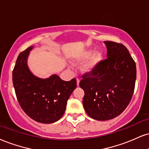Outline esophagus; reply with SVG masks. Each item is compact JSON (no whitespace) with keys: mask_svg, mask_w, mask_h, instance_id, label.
Segmentation results:
<instances>
[{"mask_svg":"<svg viewBox=\"0 0 149 149\" xmlns=\"http://www.w3.org/2000/svg\"><path fill=\"white\" fill-rule=\"evenodd\" d=\"M76 82H77V85L79 86V84H80V79L78 78H76Z\"/></svg>","mask_w":149,"mask_h":149,"instance_id":"1","label":"esophagus"}]
</instances>
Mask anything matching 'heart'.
I'll return each instance as SVG.
<instances>
[{"label":"heart","mask_w":149,"mask_h":149,"mask_svg":"<svg viewBox=\"0 0 149 149\" xmlns=\"http://www.w3.org/2000/svg\"><path fill=\"white\" fill-rule=\"evenodd\" d=\"M92 50H85L80 53H78L76 56L73 57V61L75 63H80L87 60L89 56L91 57L88 59L84 63L82 67V70L85 73H90L96 69L98 64L102 60V55L100 52H95L92 55Z\"/></svg>","instance_id":"b5f03b06"}]
</instances>
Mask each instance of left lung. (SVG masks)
<instances>
[{
	"label": "left lung",
	"mask_w": 149,
	"mask_h": 149,
	"mask_svg": "<svg viewBox=\"0 0 149 149\" xmlns=\"http://www.w3.org/2000/svg\"><path fill=\"white\" fill-rule=\"evenodd\" d=\"M107 59L94 71L82 75L80 87L85 92L84 108L92 119L106 121L124 111L133 94L136 64L123 44L104 42Z\"/></svg>",
	"instance_id": "8db88e82"
}]
</instances>
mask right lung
I'll return each instance as SVG.
<instances>
[{
    "label": "right lung",
    "instance_id": "obj_1",
    "mask_svg": "<svg viewBox=\"0 0 149 149\" xmlns=\"http://www.w3.org/2000/svg\"><path fill=\"white\" fill-rule=\"evenodd\" d=\"M30 46L17 57L12 72V81L19 105L37 122L51 123L63 116L70 95L76 88V80L64 81L57 75L46 79L35 76L27 64Z\"/></svg>",
    "mask_w": 149,
    "mask_h": 149
}]
</instances>
